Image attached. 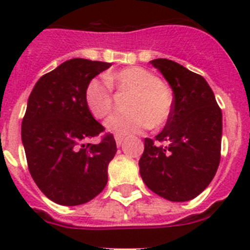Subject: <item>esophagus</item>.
I'll use <instances>...</instances> for the list:
<instances>
[{
    "label": "esophagus",
    "mask_w": 250,
    "mask_h": 250,
    "mask_svg": "<svg viewBox=\"0 0 250 250\" xmlns=\"http://www.w3.org/2000/svg\"><path fill=\"white\" fill-rule=\"evenodd\" d=\"M115 141H116V145H118V146H121V144H123L124 141V136L115 135Z\"/></svg>",
    "instance_id": "obj_1"
}]
</instances>
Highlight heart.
Returning <instances> with one entry per match:
<instances>
[{
    "label": "heart",
    "instance_id": "1",
    "mask_svg": "<svg viewBox=\"0 0 250 250\" xmlns=\"http://www.w3.org/2000/svg\"><path fill=\"white\" fill-rule=\"evenodd\" d=\"M110 85L132 92L127 114L112 115L105 123L107 131L116 135H132L150 126L159 127L169 120L173 98L158 76L143 67H126L106 77ZM85 104L96 119H104L112 109L109 85L94 79L85 89Z\"/></svg>",
    "mask_w": 250,
    "mask_h": 250
}]
</instances>
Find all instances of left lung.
<instances>
[{"label":"left lung","instance_id":"obj_1","mask_svg":"<svg viewBox=\"0 0 250 250\" xmlns=\"http://www.w3.org/2000/svg\"><path fill=\"white\" fill-rule=\"evenodd\" d=\"M174 92L167 125L146 138L140 175L150 190L170 202H188L210 184L220 163L223 119L205 79L167 59L150 61ZM167 142V146H161Z\"/></svg>","mask_w":250,"mask_h":250}]
</instances>
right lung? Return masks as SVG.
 <instances>
[{
	"label": "right lung",
	"mask_w": 250,
	"mask_h": 250,
	"mask_svg": "<svg viewBox=\"0 0 250 250\" xmlns=\"http://www.w3.org/2000/svg\"><path fill=\"white\" fill-rule=\"evenodd\" d=\"M111 63L71 59L43 75L27 101L21 138L30 174L48 199L80 205L107 184V167L116 154L111 134L99 144L87 140L105 131L85 104V89Z\"/></svg>",
	"instance_id": "add662e5"
}]
</instances>
